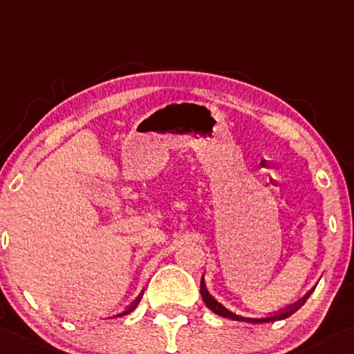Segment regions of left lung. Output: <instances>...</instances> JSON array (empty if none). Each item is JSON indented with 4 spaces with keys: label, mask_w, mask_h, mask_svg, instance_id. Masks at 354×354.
Wrapping results in <instances>:
<instances>
[{
    "label": "left lung",
    "mask_w": 354,
    "mask_h": 354,
    "mask_svg": "<svg viewBox=\"0 0 354 354\" xmlns=\"http://www.w3.org/2000/svg\"><path fill=\"white\" fill-rule=\"evenodd\" d=\"M200 293H202V299H203V302H205L207 307L210 308L212 312H215V314H217V315H222V317L230 319V321L256 322V324H261V322L281 321V319H286V317H290V315H292V314H295V312L299 310V308L302 307V305H304L305 302H307V299H308V297H310V293H312V292H308L307 295L304 297V299H300V300H299V302H295V304L288 305V307H285V308H280V310L273 312V314L263 315V317H244V315H237V314H234V312L227 310V308L224 307V305L218 304L217 300H215L214 297H212L210 293H208V290H207V286H205V281H203V278H202V283H200Z\"/></svg>",
    "instance_id": "1"
}]
</instances>
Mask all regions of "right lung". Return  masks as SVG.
Masks as SVG:
<instances>
[{
    "mask_svg": "<svg viewBox=\"0 0 354 354\" xmlns=\"http://www.w3.org/2000/svg\"><path fill=\"white\" fill-rule=\"evenodd\" d=\"M140 302V295L139 297H137V299L136 300H133V302L132 304H130L129 305V307L127 308H125V310L124 312H120V314H117V315H125V314H129V312H132L133 310V308H136L137 307V304H139Z\"/></svg>",
    "mask_w": 354,
    "mask_h": 354,
    "instance_id": "add662e5",
    "label": "right lung"
}]
</instances>
